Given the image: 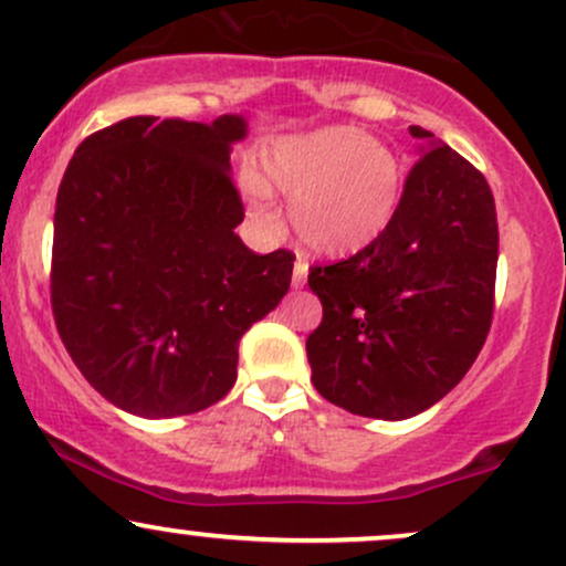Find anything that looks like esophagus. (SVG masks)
<instances>
[{
	"mask_svg": "<svg viewBox=\"0 0 566 566\" xmlns=\"http://www.w3.org/2000/svg\"><path fill=\"white\" fill-rule=\"evenodd\" d=\"M305 276H308V265L303 261H295V269H292V287H303L305 284Z\"/></svg>",
	"mask_w": 566,
	"mask_h": 566,
	"instance_id": "34e87169",
	"label": "esophagus"
}]
</instances>
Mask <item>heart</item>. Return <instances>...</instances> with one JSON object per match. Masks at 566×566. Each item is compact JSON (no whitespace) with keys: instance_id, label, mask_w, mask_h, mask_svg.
Listing matches in <instances>:
<instances>
[{"instance_id":"heart-1","label":"heart","mask_w":566,"mask_h":566,"mask_svg":"<svg viewBox=\"0 0 566 566\" xmlns=\"http://www.w3.org/2000/svg\"><path fill=\"white\" fill-rule=\"evenodd\" d=\"M263 178L242 172L239 186L250 216L276 229L271 186L287 193L297 237L319 255H354L378 242L401 201V167L386 143L359 129L324 127L284 135L263 146Z\"/></svg>"}]
</instances>
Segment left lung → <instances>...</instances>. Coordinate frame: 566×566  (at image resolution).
<instances>
[{
    "label": "left lung",
    "instance_id": "8db88e82",
    "mask_svg": "<svg viewBox=\"0 0 566 566\" xmlns=\"http://www.w3.org/2000/svg\"><path fill=\"white\" fill-rule=\"evenodd\" d=\"M420 159L394 223L348 261L314 265L322 324L311 380L333 405L378 420L433 407L482 350L495 308L497 216L484 175L412 125Z\"/></svg>",
    "mask_w": 566,
    "mask_h": 566
}]
</instances>
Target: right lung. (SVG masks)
<instances>
[{"label": "right lung", "mask_w": 566, "mask_h": 566, "mask_svg": "<svg viewBox=\"0 0 566 566\" xmlns=\"http://www.w3.org/2000/svg\"><path fill=\"white\" fill-rule=\"evenodd\" d=\"M239 114L129 116L80 143L55 201L50 297L103 399L148 420L207 409L237 382L239 340L287 295L295 255H255L231 178Z\"/></svg>", "instance_id": "obj_1"}]
</instances>
